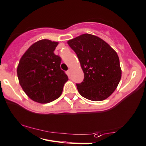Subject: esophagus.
Returning <instances> with one entry per match:
<instances>
[{
	"label": "esophagus",
	"instance_id": "34e87169",
	"mask_svg": "<svg viewBox=\"0 0 146 146\" xmlns=\"http://www.w3.org/2000/svg\"><path fill=\"white\" fill-rule=\"evenodd\" d=\"M67 73H68V75L69 76H70V75H71V70H68V71H67Z\"/></svg>",
	"mask_w": 146,
	"mask_h": 146
}]
</instances>
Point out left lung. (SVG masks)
Wrapping results in <instances>:
<instances>
[{"label": "left lung", "mask_w": 146, "mask_h": 146, "mask_svg": "<svg viewBox=\"0 0 146 146\" xmlns=\"http://www.w3.org/2000/svg\"><path fill=\"white\" fill-rule=\"evenodd\" d=\"M67 43L76 53L84 73L83 82L76 84L79 93L94 102L107 99L121 78L117 53L102 39L90 34H82Z\"/></svg>", "instance_id": "1"}]
</instances>
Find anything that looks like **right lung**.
I'll list each match as a JSON object with an SVG mask.
<instances>
[{"label":"right lung","instance_id":"right-lung-1","mask_svg":"<svg viewBox=\"0 0 146 146\" xmlns=\"http://www.w3.org/2000/svg\"><path fill=\"white\" fill-rule=\"evenodd\" d=\"M59 43L41 39L22 55L17 67L19 84L34 102L47 103L61 95L68 76L60 69L61 59L54 51Z\"/></svg>","mask_w":146,"mask_h":146}]
</instances>
